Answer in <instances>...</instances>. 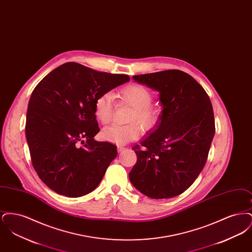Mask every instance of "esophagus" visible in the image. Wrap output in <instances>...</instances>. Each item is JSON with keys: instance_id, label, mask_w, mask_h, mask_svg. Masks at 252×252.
Segmentation results:
<instances>
[{"instance_id": "esophagus-1", "label": "esophagus", "mask_w": 252, "mask_h": 252, "mask_svg": "<svg viewBox=\"0 0 252 252\" xmlns=\"http://www.w3.org/2000/svg\"><path fill=\"white\" fill-rule=\"evenodd\" d=\"M126 148L124 147V146H122V145H118L117 146V150H118V152L120 153V152H122V151H124Z\"/></svg>"}]
</instances>
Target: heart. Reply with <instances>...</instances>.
Listing matches in <instances>:
<instances>
[{"label":"heart","instance_id":"obj_1","mask_svg":"<svg viewBox=\"0 0 252 252\" xmlns=\"http://www.w3.org/2000/svg\"><path fill=\"white\" fill-rule=\"evenodd\" d=\"M118 97L123 103L131 106L127 125H113L104 128L101 132L103 140L112 144L123 145L138 139L142 133L141 126L145 130H150L156 126L159 119V110L151 105L153 100L152 93L144 85L132 83L123 87L118 92ZM94 115L97 120L107 125L113 115L114 96L111 93H103L97 96L94 101Z\"/></svg>","mask_w":252,"mask_h":252}]
</instances>
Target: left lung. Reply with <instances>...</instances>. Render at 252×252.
<instances>
[{
    "label": "left lung",
    "mask_w": 252,
    "mask_h": 252,
    "mask_svg": "<svg viewBox=\"0 0 252 252\" xmlns=\"http://www.w3.org/2000/svg\"><path fill=\"white\" fill-rule=\"evenodd\" d=\"M159 93L161 115L154 131L133 146L137 162L129 173L133 186L161 199L185 192L199 176L215 136L210 97L186 72L167 70L134 75Z\"/></svg>",
    "instance_id": "left-lung-1"
}]
</instances>
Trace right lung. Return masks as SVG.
Returning <instances> with one entry per match:
<instances>
[{
	"mask_svg": "<svg viewBox=\"0 0 252 252\" xmlns=\"http://www.w3.org/2000/svg\"><path fill=\"white\" fill-rule=\"evenodd\" d=\"M129 80L126 74L68 62L36 85L28 103L25 135L33 167L51 190L79 197L99 185L117 148L94 140L100 130L94 101Z\"/></svg>",
	"mask_w": 252,
	"mask_h": 252,
	"instance_id": "right-lung-1",
	"label": "right lung"
}]
</instances>
